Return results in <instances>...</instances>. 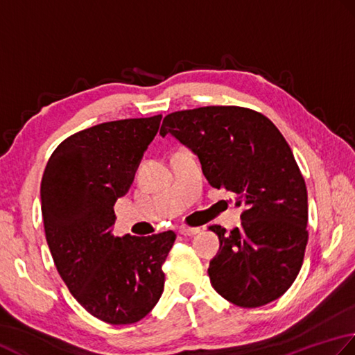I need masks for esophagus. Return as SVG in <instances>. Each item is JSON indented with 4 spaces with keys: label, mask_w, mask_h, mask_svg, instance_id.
I'll return each instance as SVG.
<instances>
[{
    "label": "esophagus",
    "mask_w": 355,
    "mask_h": 355,
    "mask_svg": "<svg viewBox=\"0 0 355 355\" xmlns=\"http://www.w3.org/2000/svg\"><path fill=\"white\" fill-rule=\"evenodd\" d=\"M199 231H200V228H188V227L179 228V233L182 236H194V234H198Z\"/></svg>",
    "instance_id": "obj_1"
}]
</instances>
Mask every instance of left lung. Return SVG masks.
I'll list each match as a JSON object with an SVG mask.
<instances>
[{
	"label": "left lung",
	"instance_id": "8db88e82",
	"mask_svg": "<svg viewBox=\"0 0 355 355\" xmlns=\"http://www.w3.org/2000/svg\"><path fill=\"white\" fill-rule=\"evenodd\" d=\"M171 135L199 157L214 188L234 193L241 227L219 225L208 276L223 299L257 308L279 299L302 268L308 242V193L291 148L277 127L254 110L209 105L170 113Z\"/></svg>",
	"mask_w": 355,
	"mask_h": 355
}]
</instances>
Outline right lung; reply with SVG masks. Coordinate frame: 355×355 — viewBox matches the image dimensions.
<instances>
[{
  "label": "right lung",
  "mask_w": 355,
  "mask_h": 355,
  "mask_svg": "<svg viewBox=\"0 0 355 355\" xmlns=\"http://www.w3.org/2000/svg\"><path fill=\"white\" fill-rule=\"evenodd\" d=\"M161 119L112 121L71 135L50 156L41 180L56 270L84 309L110 324L139 322L164 291L162 263L176 234H112L113 207L132 187Z\"/></svg>",
  "instance_id": "1"
}]
</instances>
